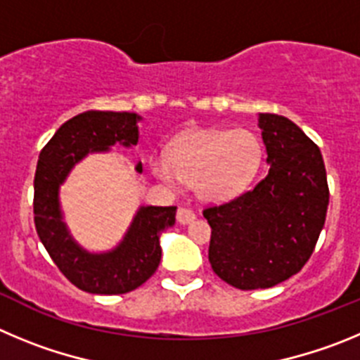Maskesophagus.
I'll return each instance as SVG.
<instances>
[{
    "instance_id": "1",
    "label": "esophagus",
    "mask_w": 360,
    "mask_h": 360,
    "mask_svg": "<svg viewBox=\"0 0 360 360\" xmlns=\"http://www.w3.org/2000/svg\"><path fill=\"white\" fill-rule=\"evenodd\" d=\"M195 220V213L192 212V210L188 208H179L177 210V222L183 226L190 224V222H193Z\"/></svg>"
}]
</instances>
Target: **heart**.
<instances>
[{
  "instance_id": "heart-1",
  "label": "heart",
  "mask_w": 360,
  "mask_h": 360,
  "mask_svg": "<svg viewBox=\"0 0 360 360\" xmlns=\"http://www.w3.org/2000/svg\"><path fill=\"white\" fill-rule=\"evenodd\" d=\"M264 161V143L249 129H195L170 147L168 158L154 154L152 172L168 186L190 183L206 202H226L244 193Z\"/></svg>"
}]
</instances>
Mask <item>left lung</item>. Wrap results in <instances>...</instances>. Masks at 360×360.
Segmentation results:
<instances>
[{
	"label": "left lung",
	"instance_id": "1",
	"mask_svg": "<svg viewBox=\"0 0 360 360\" xmlns=\"http://www.w3.org/2000/svg\"><path fill=\"white\" fill-rule=\"evenodd\" d=\"M269 172L257 186L202 212L213 273L240 290L269 289L309 262L328 208L321 150L289 118L258 115Z\"/></svg>",
	"mask_w": 360,
	"mask_h": 360
}]
</instances>
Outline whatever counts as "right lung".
Here are the masks:
<instances>
[{"mask_svg":"<svg viewBox=\"0 0 360 360\" xmlns=\"http://www.w3.org/2000/svg\"><path fill=\"white\" fill-rule=\"evenodd\" d=\"M136 112L86 111L68 120L39 154L34 179V220L37 235L60 273L91 294H125L156 273L161 260V231L176 224V206H140L116 248L103 252L84 249L63 220L60 184L71 168L93 152L140 140ZM141 163L136 172L141 174Z\"/></svg>","mask_w":360,"mask_h":360,"instance_id":"add662e5","label":"right lung"}]
</instances>
